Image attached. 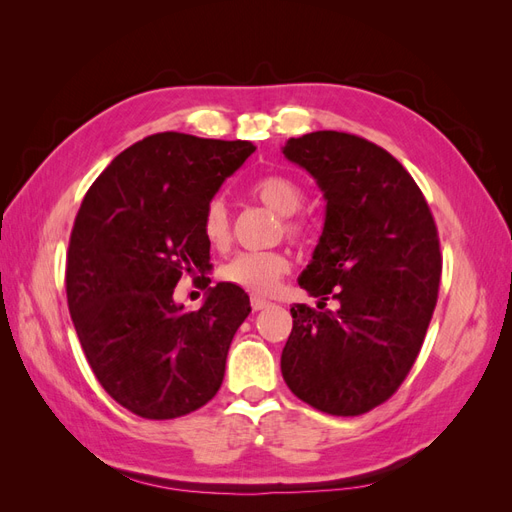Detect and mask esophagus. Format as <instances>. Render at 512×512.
Returning a JSON list of instances; mask_svg holds the SVG:
<instances>
[{"label": "esophagus", "mask_w": 512, "mask_h": 512, "mask_svg": "<svg viewBox=\"0 0 512 512\" xmlns=\"http://www.w3.org/2000/svg\"><path fill=\"white\" fill-rule=\"evenodd\" d=\"M265 307H269V301H267V299L252 297V309H254V312H260V309H265Z\"/></svg>", "instance_id": "esophagus-1"}]
</instances>
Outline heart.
<instances>
[{
  "label": "heart",
  "mask_w": 512,
  "mask_h": 512,
  "mask_svg": "<svg viewBox=\"0 0 512 512\" xmlns=\"http://www.w3.org/2000/svg\"><path fill=\"white\" fill-rule=\"evenodd\" d=\"M252 196L260 200L262 205L273 213L286 218L284 230L290 239H303L307 235V226L292 218L303 203L305 192L301 185L288 175H267L260 177L252 185ZM205 241L224 250L230 241V218L228 209L222 198H213L203 211V222H200ZM290 269V260L282 252H241L235 258H230L220 271L224 282L237 286L250 294H271L280 282V277Z\"/></svg>",
  "instance_id": "1"
}]
</instances>
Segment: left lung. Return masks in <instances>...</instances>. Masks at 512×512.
Returning <instances> with one entry per match:
<instances>
[{
	"instance_id": "1",
	"label": "left lung",
	"mask_w": 512,
	"mask_h": 512,
	"mask_svg": "<svg viewBox=\"0 0 512 512\" xmlns=\"http://www.w3.org/2000/svg\"><path fill=\"white\" fill-rule=\"evenodd\" d=\"M282 151L327 200L299 277L320 312L290 307L282 376L312 408L359 416L399 389L421 352L442 273L438 228L408 170L361 136L320 130L290 138ZM329 296L337 310L321 307Z\"/></svg>"
}]
</instances>
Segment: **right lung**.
Instances as JSON below:
<instances>
[{
	"label": "right lung",
	"instance_id": "1",
	"mask_svg": "<svg viewBox=\"0 0 512 512\" xmlns=\"http://www.w3.org/2000/svg\"><path fill=\"white\" fill-rule=\"evenodd\" d=\"M254 149L151 134L121 151L83 198L66 265L70 316L102 389L138 416L177 418L220 391L250 297L220 282L185 312L173 292L181 275L207 280L203 211Z\"/></svg>",
	"mask_w": 512,
	"mask_h": 512
}]
</instances>
